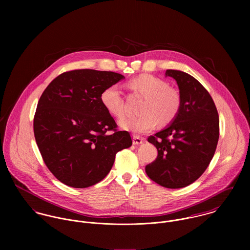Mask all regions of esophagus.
Masks as SVG:
<instances>
[{
	"label": "esophagus",
	"instance_id": "obj_1",
	"mask_svg": "<svg viewBox=\"0 0 250 250\" xmlns=\"http://www.w3.org/2000/svg\"><path fill=\"white\" fill-rule=\"evenodd\" d=\"M143 139L142 138H140V137H138V136H133V143L134 144H142L143 143Z\"/></svg>",
	"mask_w": 250,
	"mask_h": 250
}]
</instances>
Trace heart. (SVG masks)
Listing matches in <instances>:
<instances>
[{
	"instance_id": "b5f03b06",
	"label": "heart",
	"mask_w": 250,
	"mask_h": 250,
	"mask_svg": "<svg viewBox=\"0 0 250 250\" xmlns=\"http://www.w3.org/2000/svg\"><path fill=\"white\" fill-rule=\"evenodd\" d=\"M130 86L145 98L141 110L143 114L120 120L119 126L122 129L142 135L152 131L159 121L167 124L177 116L181 96L178 90L168 86L166 81L144 74L132 80ZM101 102L111 115L118 118L124 115V101L117 84L109 85L103 90Z\"/></svg>"
}]
</instances>
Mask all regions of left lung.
Listing matches in <instances>:
<instances>
[{"label":"left lung","instance_id":"8db88e82","mask_svg":"<svg viewBox=\"0 0 250 250\" xmlns=\"http://www.w3.org/2000/svg\"><path fill=\"white\" fill-rule=\"evenodd\" d=\"M179 87L181 107L165 129L148 138L156 146L157 159L146 166L148 177L168 188L187 187L199 178L214 157L219 137V119L205 87L186 72L168 69Z\"/></svg>","mask_w":250,"mask_h":250}]
</instances>
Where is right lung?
<instances>
[{
	"label": "right lung",
	"mask_w": 250,
	"mask_h": 250,
	"mask_svg": "<svg viewBox=\"0 0 250 250\" xmlns=\"http://www.w3.org/2000/svg\"><path fill=\"white\" fill-rule=\"evenodd\" d=\"M123 79L114 72L73 70L43 91L34 119L36 144L49 170L66 186L83 188L99 183L116 153L132 145L130 134L116 130L101 102L103 90Z\"/></svg>",
	"instance_id": "add662e5"
}]
</instances>
